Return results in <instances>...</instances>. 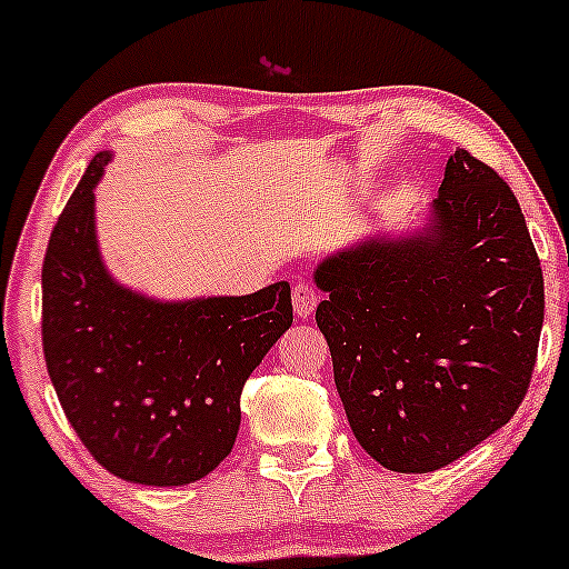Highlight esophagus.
Listing matches in <instances>:
<instances>
[{
  "mask_svg": "<svg viewBox=\"0 0 569 569\" xmlns=\"http://www.w3.org/2000/svg\"><path fill=\"white\" fill-rule=\"evenodd\" d=\"M317 301H319L317 287L311 282H306V279H298L296 287H292V309H296V317L309 319L311 315H315Z\"/></svg>",
  "mask_w": 569,
  "mask_h": 569,
  "instance_id": "1",
  "label": "esophagus"
}]
</instances>
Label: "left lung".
I'll return each mask as SVG.
<instances>
[{"mask_svg": "<svg viewBox=\"0 0 569 569\" xmlns=\"http://www.w3.org/2000/svg\"><path fill=\"white\" fill-rule=\"evenodd\" d=\"M317 325L362 449L430 473L500 430L525 400L542 271L495 169L457 150L417 233L368 236L317 266Z\"/></svg>", "mask_w": 569, "mask_h": 569, "instance_id": "left-lung-1", "label": "left lung"}]
</instances>
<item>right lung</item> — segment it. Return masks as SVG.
<instances>
[{"mask_svg":"<svg viewBox=\"0 0 569 569\" xmlns=\"http://www.w3.org/2000/svg\"><path fill=\"white\" fill-rule=\"evenodd\" d=\"M99 152L50 233L42 349L69 425L101 468L144 487L209 476L233 449L241 389L292 325L290 284L252 296L156 301L118 284L99 254Z\"/></svg>","mask_w":569,"mask_h":569,"instance_id":"1","label":"right lung"}]
</instances>
